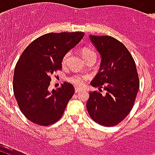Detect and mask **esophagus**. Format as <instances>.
<instances>
[{
	"label": "esophagus",
	"instance_id": "esophagus-1",
	"mask_svg": "<svg viewBox=\"0 0 155 155\" xmlns=\"http://www.w3.org/2000/svg\"><path fill=\"white\" fill-rule=\"evenodd\" d=\"M74 91H75V93H79V92H81V91H82V90H81V89H79V88H75V90H74Z\"/></svg>",
	"mask_w": 155,
	"mask_h": 155
}]
</instances>
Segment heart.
Listing matches in <instances>:
<instances>
[{"label":"heart","mask_w":155,"mask_h":155,"mask_svg":"<svg viewBox=\"0 0 155 155\" xmlns=\"http://www.w3.org/2000/svg\"><path fill=\"white\" fill-rule=\"evenodd\" d=\"M82 55L85 61H87L88 60H90L91 58H95L96 59V53L95 51L91 49L90 47H84L81 51ZM70 53H67L64 55L63 60H62V63L65 64L68 61V58H69ZM87 75H84V74H75L71 75L70 77L68 78V81L71 82V84H73L75 86H82L84 84V82L88 80Z\"/></svg>","instance_id":"obj_1"}]
</instances>
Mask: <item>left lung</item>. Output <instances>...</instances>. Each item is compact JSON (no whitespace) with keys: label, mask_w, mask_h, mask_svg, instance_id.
Here are the masks:
<instances>
[{"label":"left lung","mask_w":155,"mask_h":155,"mask_svg":"<svg viewBox=\"0 0 155 155\" xmlns=\"http://www.w3.org/2000/svg\"><path fill=\"white\" fill-rule=\"evenodd\" d=\"M101 56L100 71L91 85L102 88L103 94L93 91L86 104L92 120L103 126L120 124L129 114L140 88V80L132 55L124 45L112 36L90 35Z\"/></svg>","instance_id":"left-lung-1"}]
</instances>
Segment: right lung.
Here are the masks:
<instances>
[{"label": "right lung", "instance_id": "right-lung-1", "mask_svg": "<svg viewBox=\"0 0 155 155\" xmlns=\"http://www.w3.org/2000/svg\"><path fill=\"white\" fill-rule=\"evenodd\" d=\"M84 32L48 33L35 39L15 65L13 91L23 114L34 124L47 126L57 122L74 93L73 84L64 82L48 91L51 74L62 69V60L84 37Z\"/></svg>", "mask_w": 155, "mask_h": 155}]
</instances>
